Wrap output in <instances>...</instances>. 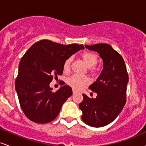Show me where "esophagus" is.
Returning <instances> with one entry per match:
<instances>
[{
  "label": "esophagus",
  "mask_w": 146,
  "mask_h": 146,
  "mask_svg": "<svg viewBox=\"0 0 146 146\" xmlns=\"http://www.w3.org/2000/svg\"><path fill=\"white\" fill-rule=\"evenodd\" d=\"M76 92H77V91H76V90H75V89H73V94H75V93H76Z\"/></svg>",
  "instance_id": "1"
}]
</instances>
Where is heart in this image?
Wrapping results in <instances>:
<instances>
[{
    "label": "heart",
    "mask_w": 146,
    "mask_h": 146,
    "mask_svg": "<svg viewBox=\"0 0 146 146\" xmlns=\"http://www.w3.org/2000/svg\"><path fill=\"white\" fill-rule=\"evenodd\" d=\"M82 58L88 67H93L98 63V56L93 52L86 51L82 54ZM72 58H67L63 63V70L64 72H68L70 70ZM90 82L89 78L86 76L80 75H73L67 80V84L72 88L76 90L82 89Z\"/></svg>",
    "instance_id": "b5f03b06"
}]
</instances>
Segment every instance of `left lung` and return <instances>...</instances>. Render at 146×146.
Masks as SVG:
<instances>
[{
  "instance_id": "8db88e82",
  "label": "left lung",
  "mask_w": 146,
  "mask_h": 146,
  "mask_svg": "<svg viewBox=\"0 0 146 146\" xmlns=\"http://www.w3.org/2000/svg\"><path fill=\"white\" fill-rule=\"evenodd\" d=\"M85 46L100 54L103 70L89 86L97 93L96 98L90 99L83 94V101L79 107L82 111V121L99 128L109 124L121 112L126 102L128 75L123 58L110 44L100 43Z\"/></svg>"
}]
</instances>
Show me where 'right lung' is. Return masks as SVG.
Segmentation results:
<instances>
[{
	"label": "right lung",
	"mask_w": 146,
	"mask_h": 146,
	"mask_svg": "<svg viewBox=\"0 0 146 146\" xmlns=\"http://www.w3.org/2000/svg\"><path fill=\"white\" fill-rule=\"evenodd\" d=\"M82 48H84L82 44L64 45L42 40L25 53L20 61L15 88L22 110L29 119L46 123L56 118L73 92L64 85L54 93L49 84L63 73L64 60Z\"/></svg>",
	"instance_id": "obj_1"
}]
</instances>
